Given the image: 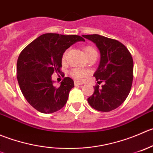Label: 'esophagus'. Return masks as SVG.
I'll use <instances>...</instances> for the list:
<instances>
[{"instance_id": "1", "label": "esophagus", "mask_w": 153, "mask_h": 153, "mask_svg": "<svg viewBox=\"0 0 153 153\" xmlns=\"http://www.w3.org/2000/svg\"><path fill=\"white\" fill-rule=\"evenodd\" d=\"M83 82L81 81H77V80H75L74 81V85H82Z\"/></svg>"}]
</instances>
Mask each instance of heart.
<instances>
[{"mask_svg":"<svg viewBox=\"0 0 153 153\" xmlns=\"http://www.w3.org/2000/svg\"><path fill=\"white\" fill-rule=\"evenodd\" d=\"M83 51H84V53L86 57L89 56H91V54L96 53H97L96 50H95L94 48H93L92 46L85 47ZM65 57H66V52L65 53L64 55H63L62 56L63 61L65 59ZM88 74V71L85 70V69H82V68H74L73 70L71 71V75L73 77H74V78H76V79L82 78V77L87 76Z\"/></svg>","mask_w":153,"mask_h":153,"instance_id":"obj_1","label":"heart"}]
</instances>
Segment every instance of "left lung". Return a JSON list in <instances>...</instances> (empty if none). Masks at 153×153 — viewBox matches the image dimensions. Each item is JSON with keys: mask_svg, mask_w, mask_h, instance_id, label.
<instances>
[{"mask_svg": "<svg viewBox=\"0 0 153 153\" xmlns=\"http://www.w3.org/2000/svg\"><path fill=\"white\" fill-rule=\"evenodd\" d=\"M96 45L100 53L97 69L94 74L98 84L88 98L89 105L100 111H110L127 98L133 79V60L127 48L120 42L97 34L82 35Z\"/></svg>", "mask_w": 153, "mask_h": 153, "instance_id": "left-lung-1", "label": "left lung"}]
</instances>
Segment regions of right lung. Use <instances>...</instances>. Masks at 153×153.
<instances>
[{
	"instance_id": "obj_1",
	"label": "right lung",
	"mask_w": 153,
	"mask_h": 153,
	"mask_svg": "<svg viewBox=\"0 0 153 153\" xmlns=\"http://www.w3.org/2000/svg\"><path fill=\"white\" fill-rule=\"evenodd\" d=\"M85 42L76 35L45 33L22 51L17 62V79L27 102L45 114L61 109L67 102L74 80L65 77L59 88L53 86L52 74L59 73L65 51L77 42Z\"/></svg>"
}]
</instances>
